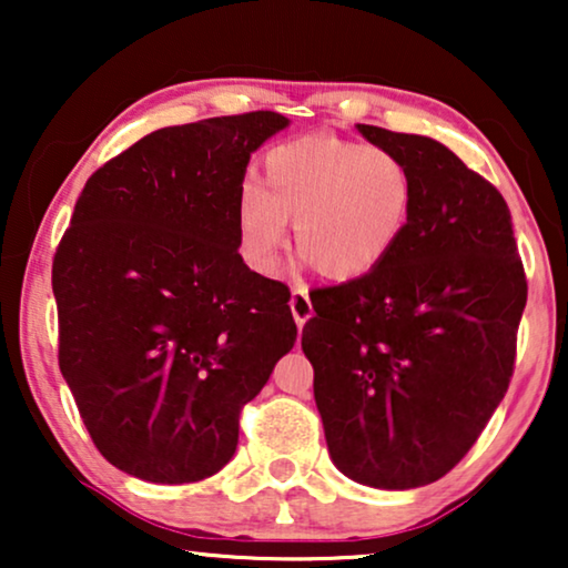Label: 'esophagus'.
<instances>
[{
  "mask_svg": "<svg viewBox=\"0 0 568 568\" xmlns=\"http://www.w3.org/2000/svg\"><path fill=\"white\" fill-rule=\"evenodd\" d=\"M290 307H292L294 323H297V328L302 331V325H305L310 317H313V302H310V297H307V290H294L292 300H290Z\"/></svg>",
  "mask_w": 568,
  "mask_h": 568,
  "instance_id": "esophagus-1",
  "label": "esophagus"
}]
</instances>
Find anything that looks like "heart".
<instances>
[{"mask_svg": "<svg viewBox=\"0 0 568 568\" xmlns=\"http://www.w3.org/2000/svg\"><path fill=\"white\" fill-rule=\"evenodd\" d=\"M416 183L385 146L333 134L274 144L261 160V185L237 191V245L247 266L274 274L294 222L297 253L331 282H352L383 266L414 214Z\"/></svg>", "mask_w": 568, "mask_h": 568, "instance_id": "heart-1", "label": "heart"}]
</instances>
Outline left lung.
Segmentation results:
<instances>
[{"mask_svg": "<svg viewBox=\"0 0 568 568\" xmlns=\"http://www.w3.org/2000/svg\"><path fill=\"white\" fill-rule=\"evenodd\" d=\"M356 129L414 173V214L383 266L310 294L302 352L336 468L406 491L453 470L501 403L527 278L486 178L429 136Z\"/></svg>", "mask_w": 568, "mask_h": 568, "instance_id": "8db88e82", "label": "left lung"}]
</instances>
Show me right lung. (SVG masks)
Masks as SVG:
<instances>
[{
	"instance_id": "obj_1",
	"label": "right lung",
	"mask_w": 568,
	"mask_h": 568,
	"mask_svg": "<svg viewBox=\"0 0 568 568\" xmlns=\"http://www.w3.org/2000/svg\"><path fill=\"white\" fill-rule=\"evenodd\" d=\"M274 111L152 131L90 175L53 255L59 367L100 455L150 484L214 476L240 410L297 341L286 284L237 253Z\"/></svg>"
}]
</instances>
